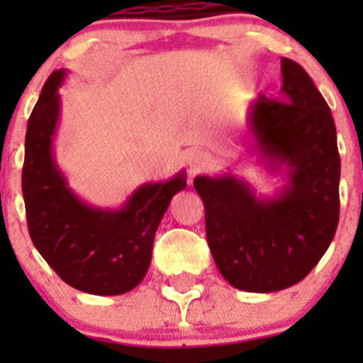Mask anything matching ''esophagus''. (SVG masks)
<instances>
[{
    "instance_id": "esophagus-1",
    "label": "esophagus",
    "mask_w": 363,
    "mask_h": 363,
    "mask_svg": "<svg viewBox=\"0 0 363 363\" xmlns=\"http://www.w3.org/2000/svg\"><path fill=\"white\" fill-rule=\"evenodd\" d=\"M211 165V156L205 150H192L187 156V167L191 174L205 171Z\"/></svg>"
}]
</instances>
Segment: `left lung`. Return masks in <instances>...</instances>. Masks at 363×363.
<instances>
[{"mask_svg": "<svg viewBox=\"0 0 363 363\" xmlns=\"http://www.w3.org/2000/svg\"><path fill=\"white\" fill-rule=\"evenodd\" d=\"M281 94H259L249 112L256 149L269 169L289 167L280 194L256 196L233 174L194 179L216 267L233 287L249 293L281 291L303 280L338 227L340 154L331 108L289 57H281Z\"/></svg>", "mask_w": 363, "mask_h": 363, "instance_id": "8db88e82", "label": "left lung"}]
</instances>
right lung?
<instances>
[{"label": "right lung", "instance_id": "add662e5", "mask_svg": "<svg viewBox=\"0 0 363 363\" xmlns=\"http://www.w3.org/2000/svg\"><path fill=\"white\" fill-rule=\"evenodd\" d=\"M65 69L45 82L25 136L21 174L28 234L45 262L74 289L114 296L134 289L152 258L154 234L178 191L184 172L169 182L147 184L134 191L120 211L83 203L69 187L52 156L60 120L57 86Z\"/></svg>", "mask_w": 363, "mask_h": 363}]
</instances>
